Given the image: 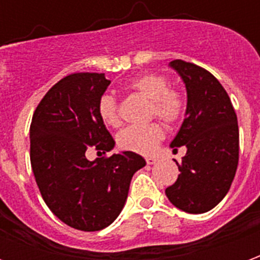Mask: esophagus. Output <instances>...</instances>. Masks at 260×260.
<instances>
[{
  "instance_id": "1",
  "label": "esophagus",
  "mask_w": 260,
  "mask_h": 260,
  "mask_svg": "<svg viewBox=\"0 0 260 260\" xmlns=\"http://www.w3.org/2000/svg\"><path fill=\"white\" fill-rule=\"evenodd\" d=\"M146 163L149 164V166H153V164L157 163V158H156V157H146Z\"/></svg>"
}]
</instances>
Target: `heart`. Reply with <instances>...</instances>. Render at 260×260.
<instances>
[{
    "label": "heart",
    "mask_w": 260,
    "mask_h": 260,
    "mask_svg": "<svg viewBox=\"0 0 260 260\" xmlns=\"http://www.w3.org/2000/svg\"><path fill=\"white\" fill-rule=\"evenodd\" d=\"M128 90L149 100V117H157L167 125H175L186 113L185 93L178 87H171L167 76L160 74H146L131 80ZM99 114L110 126L121 125L118 102L111 94H104L99 102ZM161 125L152 122L147 125H131L119 132L118 146L138 154H152L158 142L163 139Z\"/></svg>",
    "instance_id": "obj_1"
}]
</instances>
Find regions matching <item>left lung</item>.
I'll list each match as a JSON object with an SVG mask.
<instances>
[{"mask_svg":"<svg viewBox=\"0 0 260 260\" xmlns=\"http://www.w3.org/2000/svg\"><path fill=\"white\" fill-rule=\"evenodd\" d=\"M184 80L188 94L185 119L170 146L186 147L180 175L166 189L170 202L186 213L209 212L227 195L234 180L240 132L227 91L209 71L174 59L170 62Z\"/></svg>","mask_w":260,"mask_h":260,"instance_id":"1","label":"left lung"}]
</instances>
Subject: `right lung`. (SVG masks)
I'll return each mask as SVG.
<instances>
[{"instance_id":"1","label":"right lung","mask_w":260,"mask_h":260,"mask_svg":"<svg viewBox=\"0 0 260 260\" xmlns=\"http://www.w3.org/2000/svg\"><path fill=\"white\" fill-rule=\"evenodd\" d=\"M111 82L104 74L65 76L46 93L30 124V163L50 210L69 227L99 231L113 223L128 198L136 171L146 166L134 152L89 161L85 153L115 145L99 114Z\"/></svg>"}]
</instances>
